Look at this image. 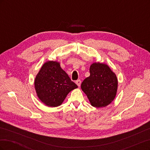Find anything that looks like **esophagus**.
Wrapping results in <instances>:
<instances>
[{
  "mask_svg": "<svg viewBox=\"0 0 150 150\" xmlns=\"http://www.w3.org/2000/svg\"><path fill=\"white\" fill-rule=\"evenodd\" d=\"M76 84L78 85L79 87H80V86H81V81L80 80V79H78V80H77L76 81Z\"/></svg>",
  "mask_w": 150,
  "mask_h": 150,
  "instance_id": "34e87169",
  "label": "esophagus"
}]
</instances>
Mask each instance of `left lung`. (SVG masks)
Returning a JSON list of instances; mask_svg holds the SVG:
<instances>
[{
  "label": "left lung",
  "mask_w": 150,
  "mask_h": 150,
  "mask_svg": "<svg viewBox=\"0 0 150 150\" xmlns=\"http://www.w3.org/2000/svg\"><path fill=\"white\" fill-rule=\"evenodd\" d=\"M90 76L81 84V89L94 107H105L116 95L117 79L107 64L94 62L89 68Z\"/></svg>",
  "instance_id": "1"
}]
</instances>
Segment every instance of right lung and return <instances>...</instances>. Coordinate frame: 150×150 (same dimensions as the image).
I'll list each match as a JSON object with an SVG mask.
<instances>
[{"mask_svg": "<svg viewBox=\"0 0 150 150\" xmlns=\"http://www.w3.org/2000/svg\"><path fill=\"white\" fill-rule=\"evenodd\" d=\"M34 86L40 100L49 107L60 106L67 94L78 88L56 61L44 63L35 77Z\"/></svg>", "mask_w": 150, "mask_h": 150, "instance_id": "right-lung-1", "label": "right lung"}]
</instances>
